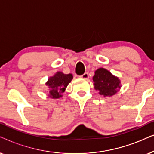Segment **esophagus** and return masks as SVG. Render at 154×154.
<instances>
[{"mask_svg":"<svg viewBox=\"0 0 154 154\" xmlns=\"http://www.w3.org/2000/svg\"><path fill=\"white\" fill-rule=\"evenodd\" d=\"M81 77L82 79H89V74H88L87 72H85L84 75H82L81 76Z\"/></svg>","mask_w":154,"mask_h":154,"instance_id":"34e87169","label":"esophagus"}]
</instances>
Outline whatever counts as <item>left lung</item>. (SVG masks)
<instances>
[{"instance_id": "obj_1", "label": "left lung", "mask_w": 154, "mask_h": 154, "mask_svg": "<svg viewBox=\"0 0 154 154\" xmlns=\"http://www.w3.org/2000/svg\"><path fill=\"white\" fill-rule=\"evenodd\" d=\"M93 77L94 87L98 91L100 95L112 96L118 93L121 88V82L118 77L103 67L96 69Z\"/></svg>"}]
</instances>
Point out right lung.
Segmentation results:
<instances>
[{
    "mask_svg": "<svg viewBox=\"0 0 154 154\" xmlns=\"http://www.w3.org/2000/svg\"><path fill=\"white\" fill-rule=\"evenodd\" d=\"M72 79V74H64L60 71L56 72L54 75L49 77L46 82L48 88V97L53 99L63 97V94Z\"/></svg>",
    "mask_w": 154,
    "mask_h": 154,
    "instance_id": "1",
    "label": "right lung"
}]
</instances>
